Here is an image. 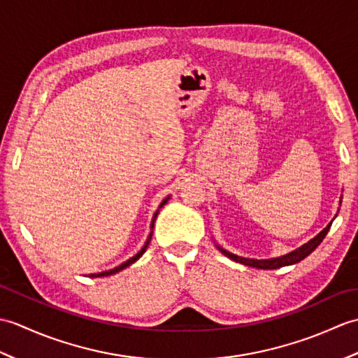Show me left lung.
I'll use <instances>...</instances> for the list:
<instances>
[{"instance_id":"1","label":"left lung","mask_w":358,"mask_h":358,"mask_svg":"<svg viewBox=\"0 0 358 358\" xmlns=\"http://www.w3.org/2000/svg\"><path fill=\"white\" fill-rule=\"evenodd\" d=\"M340 204H341V196H340ZM336 217H334V218H336ZM332 222H334V220H332ZM332 222L328 226H326L320 234H317L314 238H310L308 243H305V245H301L300 248L294 249L292 252H287L285 255L275 257V258H264V260H257V258H246V257L235 255V254L229 252V250L223 249L222 246H218V245H215V246H217V249L220 250V252H222L223 255H226L227 258H231V260L237 262V263H241V264H245V266H249V268L278 269V268H283V266H291V264L299 263V262L303 260V258H306L310 252H314L315 248L320 245V243L323 241V238L326 237V234H328Z\"/></svg>"}]
</instances>
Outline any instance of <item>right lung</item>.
Listing matches in <instances>:
<instances>
[{"label":"right lung","mask_w":358,"mask_h":358,"mask_svg":"<svg viewBox=\"0 0 358 358\" xmlns=\"http://www.w3.org/2000/svg\"><path fill=\"white\" fill-rule=\"evenodd\" d=\"M171 196H166V199L159 203V206H158V209H157V212L154 214V217H152V223H150V232H149V235H148V238H146V243H144V246L138 250V252H136L132 258H129L127 262H124V263H121L120 266H115V268L113 269H109V271H103V272H98V273H90L89 277H92V278H98V277H109V275H113V273H117V272H120V271H123V269H126L127 266H131V264H134L136 260H140V257L146 252V249H148V246H149V243H150V238H152V234H154V224H155V220H157V215H158V212H159V209H162L164 204L167 203V200H169Z\"/></svg>","instance_id":"obj_1"}]
</instances>
